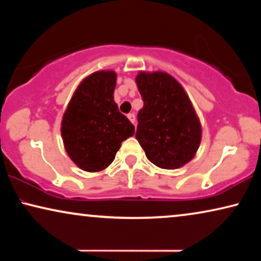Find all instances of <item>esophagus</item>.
Masks as SVG:
<instances>
[{"label": "esophagus", "mask_w": 261, "mask_h": 261, "mask_svg": "<svg viewBox=\"0 0 261 261\" xmlns=\"http://www.w3.org/2000/svg\"><path fill=\"white\" fill-rule=\"evenodd\" d=\"M127 117H128V120H129L132 123L135 124V115H134V114H128Z\"/></svg>", "instance_id": "obj_1"}]
</instances>
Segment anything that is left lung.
<instances>
[{"label": "left lung", "mask_w": 261, "mask_h": 261, "mask_svg": "<svg viewBox=\"0 0 261 261\" xmlns=\"http://www.w3.org/2000/svg\"><path fill=\"white\" fill-rule=\"evenodd\" d=\"M144 107L135 138L155 166L174 170L191 162L202 140V124L176 78L164 71H140L135 77Z\"/></svg>", "instance_id": "8db88e82"}]
</instances>
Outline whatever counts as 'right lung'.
I'll list each match as a JSON object with an SVG mask.
<instances>
[{
  "instance_id": "obj_1",
  "label": "right lung",
  "mask_w": 261,
  "mask_h": 261,
  "mask_svg": "<svg viewBox=\"0 0 261 261\" xmlns=\"http://www.w3.org/2000/svg\"><path fill=\"white\" fill-rule=\"evenodd\" d=\"M117 74L101 70L81 82L62 119V138L70 159L87 172H99L115 159L134 126L114 101Z\"/></svg>"
}]
</instances>
